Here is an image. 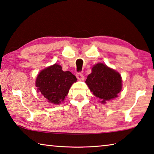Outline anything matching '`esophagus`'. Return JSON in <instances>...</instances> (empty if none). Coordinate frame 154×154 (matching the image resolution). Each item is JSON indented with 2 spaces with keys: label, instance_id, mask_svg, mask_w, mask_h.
<instances>
[{
  "label": "esophagus",
  "instance_id": "obj_1",
  "mask_svg": "<svg viewBox=\"0 0 154 154\" xmlns=\"http://www.w3.org/2000/svg\"><path fill=\"white\" fill-rule=\"evenodd\" d=\"M77 78L79 80H84V75H83V74H82V73H81V72L77 73Z\"/></svg>",
  "mask_w": 154,
  "mask_h": 154
}]
</instances>
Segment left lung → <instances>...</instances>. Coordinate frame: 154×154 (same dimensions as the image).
Segmentation results:
<instances>
[{"label":"left lung","mask_w":154,"mask_h":154,"mask_svg":"<svg viewBox=\"0 0 154 154\" xmlns=\"http://www.w3.org/2000/svg\"><path fill=\"white\" fill-rule=\"evenodd\" d=\"M90 91L103 103L118 96L122 88L120 74L103 64L94 65L86 81Z\"/></svg>","instance_id":"left-lung-1"}]
</instances>
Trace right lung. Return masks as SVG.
<instances>
[{
  "instance_id": "add662e5",
  "label": "right lung",
  "mask_w": 154,
  "mask_h": 154,
  "mask_svg": "<svg viewBox=\"0 0 154 154\" xmlns=\"http://www.w3.org/2000/svg\"><path fill=\"white\" fill-rule=\"evenodd\" d=\"M77 78L70 71H63L60 65L55 64L42 70L38 75L35 86L48 103L59 104L63 101L70 86Z\"/></svg>"
}]
</instances>
